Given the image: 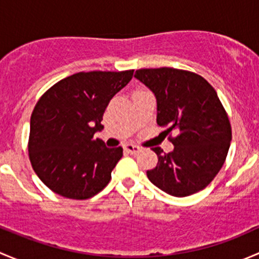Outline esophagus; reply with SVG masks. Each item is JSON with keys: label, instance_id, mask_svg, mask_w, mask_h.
I'll list each match as a JSON object with an SVG mask.
<instances>
[{"label": "esophagus", "instance_id": "34e87169", "mask_svg": "<svg viewBox=\"0 0 259 259\" xmlns=\"http://www.w3.org/2000/svg\"><path fill=\"white\" fill-rule=\"evenodd\" d=\"M125 151H127V153L130 154H138L140 151V148L138 145H134V144H126L124 146Z\"/></svg>", "mask_w": 259, "mask_h": 259}]
</instances>
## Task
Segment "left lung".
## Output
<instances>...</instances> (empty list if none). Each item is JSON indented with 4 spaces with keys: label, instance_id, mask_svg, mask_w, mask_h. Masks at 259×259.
I'll list each match as a JSON object with an SVG mask.
<instances>
[{
    "label": "left lung",
    "instance_id": "8db88e82",
    "mask_svg": "<svg viewBox=\"0 0 259 259\" xmlns=\"http://www.w3.org/2000/svg\"><path fill=\"white\" fill-rule=\"evenodd\" d=\"M135 77L156 98V122L174 145L171 153L153 148L158 164L146 171L155 187L173 197L204 189L226 161L232 127L213 86L204 77L173 67L140 69Z\"/></svg>",
    "mask_w": 259,
    "mask_h": 259
}]
</instances>
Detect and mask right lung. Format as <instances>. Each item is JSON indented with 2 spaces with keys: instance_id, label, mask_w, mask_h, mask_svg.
Segmentation results:
<instances>
[{
  "instance_id": "obj_1",
  "label": "right lung",
  "mask_w": 259,
  "mask_h": 259,
  "mask_svg": "<svg viewBox=\"0 0 259 259\" xmlns=\"http://www.w3.org/2000/svg\"><path fill=\"white\" fill-rule=\"evenodd\" d=\"M133 74L134 70L77 72L38 99L31 115L28 156L35 173L52 192L82 200L109 184L122 148H106L94 134L104 127L106 106Z\"/></svg>"
}]
</instances>
